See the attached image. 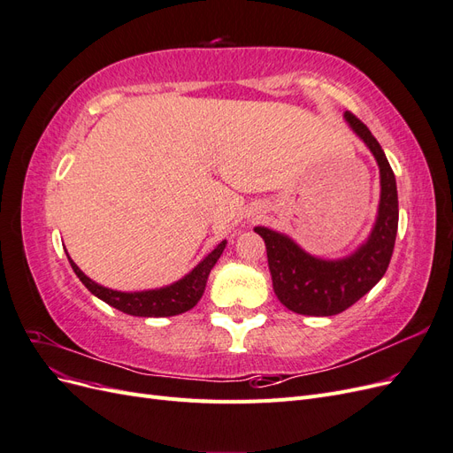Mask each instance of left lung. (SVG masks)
<instances>
[{"label": "left lung", "mask_w": 453, "mask_h": 453, "mask_svg": "<svg viewBox=\"0 0 453 453\" xmlns=\"http://www.w3.org/2000/svg\"><path fill=\"white\" fill-rule=\"evenodd\" d=\"M344 119L372 153L380 170L378 211L365 242L349 255L323 258L300 248L285 232L268 226L253 228L265 240L273 293L280 303L295 313L313 318L342 313L372 289L389 266L399 226L396 181L386 153L357 117L346 111Z\"/></svg>", "instance_id": "obj_1"}]
</instances>
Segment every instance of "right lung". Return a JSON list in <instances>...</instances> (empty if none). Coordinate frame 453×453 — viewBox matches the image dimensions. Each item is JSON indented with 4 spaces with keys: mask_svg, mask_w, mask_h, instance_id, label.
I'll use <instances>...</instances> for the list:
<instances>
[{
    "mask_svg": "<svg viewBox=\"0 0 453 453\" xmlns=\"http://www.w3.org/2000/svg\"><path fill=\"white\" fill-rule=\"evenodd\" d=\"M226 248V240L215 245L211 253L205 255L200 263L190 270L181 280H177L170 285L157 287V289H147V291H115L96 283L90 280L87 273L81 270L72 257L67 255V260L77 273V278L83 281L87 289L104 300L105 304L117 308L122 313L135 315V318H170V315H180L183 311H188L198 304L205 291V283H208V276L219 257L223 255Z\"/></svg>",
    "mask_w": 453,
    "mask_h": 453,
    "instance_id": "right-lung-1",
    "label": "right lung"
}]
</instances>
